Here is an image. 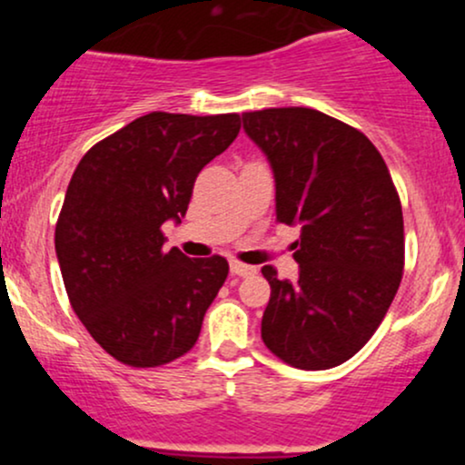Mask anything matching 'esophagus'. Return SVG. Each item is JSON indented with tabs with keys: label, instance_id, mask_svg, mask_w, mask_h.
<instances>
[{
	"label": "esophagus",
	"instance_id": "obj_1",
	"mask_svg": "<svg viewBox=\"0 0 465 465\" xmlns=\"http://www.w3.org/2000/svg\"><path fill=\"white\" fill-rule=\"evenodd\" d=\"M229 269H232L233 275H240V277H249V275H253L255 271H258L255 266L242 264V262H238V260H232V262H229Z\"/></svg>",
	"mask_w": 465,
	"mask_h": 465
}]
</instances>
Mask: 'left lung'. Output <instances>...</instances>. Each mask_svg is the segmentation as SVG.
<instances>
[{"instance_id": "8db88e82", "label": "left lung", "mask_w": 465, "mask_h": 465, "mask_svg": "<svg viewBox=\"0 0 465 465\" xmlns=\"http://www.w3.org/2000/svg\"><path fill=\"white\" fill-rule=\"evenodd\" d=\"M275 174L277 223L302 225L295 282L262 275V341L300 370H330L359 351L391 306L404 269L402 205L376 146L354 126L308 109L242 114Z\"/></svg>"}]
</instances>
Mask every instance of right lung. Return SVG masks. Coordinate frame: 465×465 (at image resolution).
Instances as JSON below:
<instances>
[{
    "label": "right lung",
    "instance_id": "add662e5",
    "mask_svg": "<svg viewBox=\"0 0 465 465\" xmlns=\"http://www.w3.org/2000/svg\"><path fill=\"white\" fill-rule=\"evenodd\" d=\"M240 115L137 117L84 153L56 221V258L74 312L95 343L131 367H159L194 348L225 284L221 255L163 249L199 173L238 137Z\"/></svg>",
    "mask_w": 465,
    "mask_h": 465
}]
</instances>
